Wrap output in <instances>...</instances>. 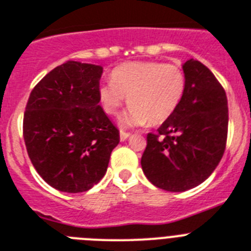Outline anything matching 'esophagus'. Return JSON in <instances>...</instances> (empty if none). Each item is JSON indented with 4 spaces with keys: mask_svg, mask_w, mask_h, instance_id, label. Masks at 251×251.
Instances as JSON below:
<instances>
[{
    "mask_svg": "<svg viewBox=\"0 0 251 251\" xmlns=\"http://www.w3.org/2000/svg\"><path fill=\"white\" fill-rule=\"evenodd\" d=\"M130 135H131V134H130V132L121 131V132H120V140H121V142H125V140L127 139V138H129Z\"/></svg>",
    "mask_w": 251,
    "mask_h": 251,
    "instance_id": "obj_1",
    "label": "esophagus"
}]
</instances>
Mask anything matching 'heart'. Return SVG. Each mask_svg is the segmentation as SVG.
Here are the masks:
<instances>
[{
  "label": "heart",
  "instance_id": "1",
  "mask_svg": "<svg viewBox=\"0 0 251 251\" xmlns=\"http://www.w3.org/2000/svg\"><path fill=\"white\" fill-rule=\"evenodd\" d=\"M185 91L184 72L174 64L154 60L127 62L116 67L111 82L103 83L99 90V103L103 111L115 116L129 101L130 105L119 117L121 127L129 129L165 122L179 107Z\"/></svg>",
  "mask_w": 251,
  "mask_h": 251
}]
</instances>
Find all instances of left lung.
Listing matches in <instances>:
<instances>
[{"label": "left lung", "instance_id": "1", "mask_svg": "<svg viewBox=\"0 0 251 251\" xmlns=\"http://www.w3.org/2000/svg\"><path fill=\"white\" fill-rule=\"evenodd\" d=\"M184 97L176 111L147 135L142 169L147 179L169 192H184L205 182L225 153L228 103L225 89L199 60L182 66Z\"/></svg>", "mask_w": 251, "mask_h": 251}]
</instances>
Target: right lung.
Here are the masks:
<instances>
[{
  "label": "right lung",
  "mask_w": 251,
  "mask_h": 251,
  "mask_svg": "<svg viewBox=\"0 0 251 251\" xmlns=\"http://www.w3.org/2000/svg\"><path fill=\"white\" fill-rule=\"evenodd\" d=\"M103 67L68 60L34 86L23 136L41 178L68 193L86 192L107 173L119 130L99 105Z\"/></svg>",
  "instance_id": "obj_1"
}]
</instances>
